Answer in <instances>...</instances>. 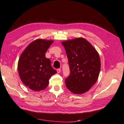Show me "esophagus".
<instances>
[{
  "mask_svg": "<svg viewBox=\"0 0 124 124\" xmlns=\"http://www.w3.org/2000/svg\"><path fill=\"white\" fill-rule=\"evenodd\" d=\"M57 73H59L60 72H61V69H57Z\"/></svg>",
  "mask_w": 124,
  "mask_h": 124,
  "instance_id": "34e87169",
  "label": "esophagus"
}]
</instances>
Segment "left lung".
<instances>
[{"instance_id":"obj_1","label":"left lung","mask_w":124,"mask_h":124,"mask_svg":"<svg viewBox=\"0 0 124 124\" xmlns=\"http://www.w3.org/2000/svg\"><path fill=\"white\" fill-rule=\"evenodd\" d=\"M66 51L70 74L65 79L67 88L75 94L87 92L97 81L101 62L98 53L85 39L62 42Z\"/></svg>"}]
</instances>
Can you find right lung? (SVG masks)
<instances>
[{
  "label": "right lung",
  "instance_id": "obj_1",
  "mask_svg": "<svg viewBox=\"0 0 124 124\" xmlns=\"http://www.w3.org/2000/svg\"><path fill=\"white\" fill-rule=\"evenodd\" d=\"M53 40L37 39L23 51L19 59L18 70L22 82L30 89L39 91L44 90L49 79L57 71L51 65V60L45 53Z\"/></svg>",
  "mask_w": 124,
  "mask_h": 124
}]
</instances>
